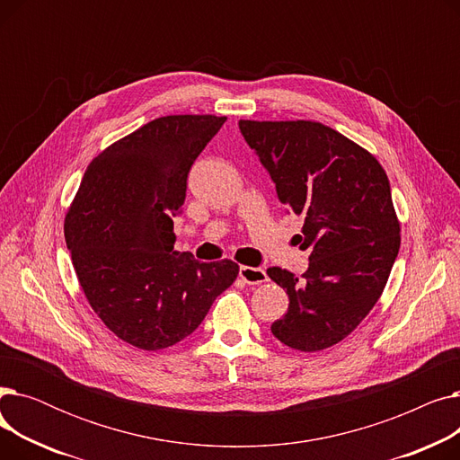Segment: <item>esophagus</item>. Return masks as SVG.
Masks as SVG:
<instances>
[{
  "label": "esophagus",
  "instance_id": "esophagus-1",
  "mask_svg": "<svg viewBox=\"0 0 460 460\" xmlns=\"http://www.w3.org/2000/svg\"><path fill=\"white\" fill-rule=\"evenodd\" d=\"M238 276L248 285H261L269 279L267 272H264L262 269H253V267H240Z\"/></svg>",
  "mask_w": 460,
  "mask_h": 460
}]
</instances>
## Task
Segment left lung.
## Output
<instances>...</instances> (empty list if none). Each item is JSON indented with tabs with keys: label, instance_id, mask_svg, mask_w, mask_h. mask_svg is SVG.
<instances>
[{
	"label": "left lung",
	"instance_id": "left-lung-1",
	"mask_svg": "<svg viewBox=\"0 0 460 460\" xmlns=\"http://www.w3.org/2000/svg\"><path fill=\"white\" fill-rule=\"evenodd\" d=\"M270 173L279 201L304 217L302 279L267 270L288 295L278 340L302 352L343 341L378 302L401 246L390 181L358 143L317 120H238Z\"/></svg>",
	"mask_w": 460,
	"mask_h": 460
}]
</instances>
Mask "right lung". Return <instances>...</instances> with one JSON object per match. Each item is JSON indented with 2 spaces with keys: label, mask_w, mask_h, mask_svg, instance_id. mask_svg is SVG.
Wrapping results in <instances>:
<instances>
[{
  "label": "right lung",
  "mask_w": 460,
  "mask_h": 460,
  "mask_svg": "<svg viewBox=\"0 0 460 460\" xmlns=\"http://www.w3.org/2000/svg\"><path fill=\"white\" fill-rule=\"evenodd\" d=\"M226 119L165 115L117 139L87 165L66 210V248L89 305L141 350L182 341L238 276L231 259L173 250L190 167Z\"/></svg>",
  "instance_id": "obj_1"
}]
</instances>
